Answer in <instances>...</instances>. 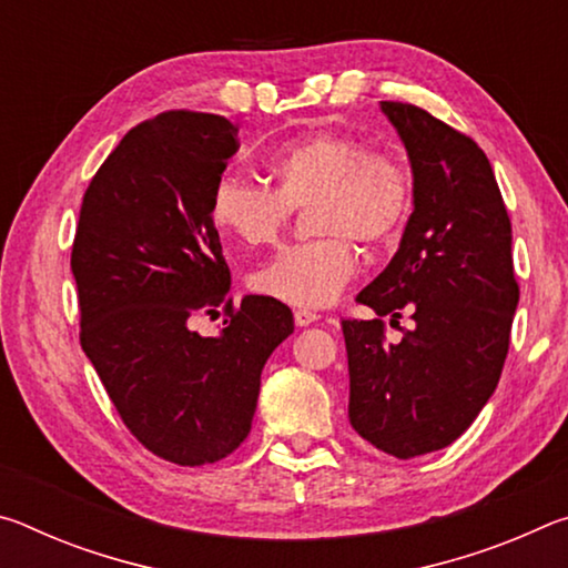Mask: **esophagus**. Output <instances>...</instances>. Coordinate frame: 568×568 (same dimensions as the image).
Here are the masks:
<instances>
[{
    "label": "esophagus",
    "mask_w": 568,
    "mask_h": 568,
    "mask_svg": "<svg viewBox=\"0 0 568 568\" xmlns=\"http://www.w3.org/2000/svg\"><path fill=\"white\" fill-rule=\"evenodd\" d=\"M293 318H295V325H301V328H305V325H311V323L318 321L321 315L313 313V311H295Z\"/></svg>",
    "instance_id": "34e87169"
}]
</instances>
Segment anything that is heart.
<instances>
[{
	"instance_id": "b5f03b06",
	"label": "heart",
	"mask_w": 568,
	"mask_h": 568,
	"mask_svg": "<svg viewBox=\"0 0 568 568\" xmlns=\"http://www.w3.org/2000/svg\"><path fill=\"white\" fill-rule=\"evenodd\" d=\"M275 187L223 175L210 192L215 230L240 245L273 243L305 207L315 240L283 247L253 273V291L295 307H325L358 273V250L396 243L413 207V178L396 152L365 150L351 132L315 130L277 145L265 160Z\"/></svg>"
}]
</instances>
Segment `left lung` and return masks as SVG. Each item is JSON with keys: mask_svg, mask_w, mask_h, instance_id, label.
<instances>
[{"mask_svg": "<svg viewBox=\"0 0 568 568\" xmlns=\"http://www.w3.org/2000/svg\"><path fill=\"white\" fill-rule=\"evenodd\" d=\"M408 150L413 213L386 271L355 301L373 321H343L348 418L396 458L446 448L501 378L518 305L511 220L491 162L468 134L408 102H381ZM414 328L385 341L382 318Z\"/></svg>", "mask_w": 568, "mask_h": 568, "instance_id": "1", "label": "left lung"}]
</instances>
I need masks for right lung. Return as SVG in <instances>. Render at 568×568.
<instances>
[{
	"label": "right lung",
	"instance_id": "1",
	"mask_svg": "<svg viewBox=\"0 0 568 568\" xmlns=\"http://www.w3.org/2000/svg\"><path fill=\"white\" fill-rule=\"evenodd\" d=\"M237 148L220 114L140 122L94 172L74 233L82 351L130 434L178 466L215 464L243 444L263 365L293 333L281 301L227 297L210 192ZM220 304L231 318L223 334L189 328Z\"/></svg>",
	"mask_w": 568,
	"mask_h": 568
}]
</instances>
